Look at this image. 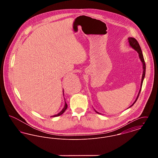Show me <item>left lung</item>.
<instances>
[{"mask_svg": "<svg viewBox=\"0 0 158 158\" xmlns=\"http://www.w3.org/2000/svg\"><path fill=\"white\" fill-rule=\"evenodd\" d=\"M128 42H129V44L133 48H134L135 50H136L137 52V53H139V57L141 60V61L142 62V64H143V75H142V81H141V85H140V89L139 90V92L138 94V95L137 97V98L135 99V102L131 105L130 107H131V106L135 104L136 101L137 100V99L139 98V96L140 95V91H141V89H142V84H143V81L144 78V76H145V72H146V64H145V61L144 60V57H143V54H142V50H141V48H140V46L139 45L138 41L135 40V38L129 37L128 38ZM97 112V111H96ZM97 113L99 114V113L97 112Z\"/></svg>", "mask_w": 158, "mask_h": 158, "instance_id": "left-lung-1", "label": "left lung"}]
</instances>
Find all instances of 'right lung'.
<instances>
[{
    "instance_id": "1",
    "label": "right lung",
    "mask_w": 158,
    "mask_h": 158,
    "mask_svg": "<svg viewBox=\"0 0 158 158\" xmlns=\"http://www.w3.org/2000/svg\"><path fill=\"white\" fill-rule=\"evenodd\" d=\"M67 108H68V105H67V104L66 103V102H65V105H64V108H63V110L60 111V113H59L58 114H56V115H53L52 117H57V116H59L60 115H61L62 114H63L64 112L66 111V110L67 109Z\"/></svg>"
}]
</instances>
